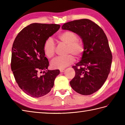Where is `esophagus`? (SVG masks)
<instances>
[{
  "mask_svg": "<svg viewBox=\"0 0 125 125\" xmlns=\"http://www.w3.org/2000/svg\"><path fill=\"white\" fill-rule=\"evenodd\" d=\"M60 72L61 73H63L65 71V70L64 69H60Z\"/></svg>",
  "mask_w": 125,
  "mask_h": 125,
  "instance_id": "esophagus-1",
  "label": "esophagus"
}]
</instances>
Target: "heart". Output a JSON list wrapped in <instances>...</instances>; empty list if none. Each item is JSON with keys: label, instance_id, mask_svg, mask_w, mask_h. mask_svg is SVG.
Listing matches in <instances>:
<instances>
[{"label": "heart", "instance_id": "heart-1", "mask_svg": "<svg viewBox=\"0 0 125 125\" xmlns=\"http://www.w3.org/2000/svg\"><path fill=\"white\" fill-rule=\"evenodd\" d=\"M60 40L68 45L67 53L74 55L77 58L81 57L85 51V45L83 41L78 40L77 35L72 31H67L61 33L58 36ZM55 44L52 38L47 39L43 45V52L48 58L54 56L55 52ZM75 62V57L72 55L65 56H58L54 58L50 63L54 69H63L72 64Z\"/></svg>", "mask_w": 125, "mask_h": 125}]
</instances>
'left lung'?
Segmentation results:
<instances>
[{"mask_svg":"<svg viewBox=\"0 0 125 125\" xmlns=\"http://www.w3.org/2000/svg\"><path fill=\"white\" fill-rule=\"evenodd\" d=\"M62 29L78 34L85 45L81 60L73 67L75 76L70 86L82 95L94 94L103 85L110 72L112 55L107 36L99 26L86 19L65 23Z\"/></svg>","mask_w":125,"mask_h":125,"instance_id":"8db88e82","label":"left lung"}]
</instances>
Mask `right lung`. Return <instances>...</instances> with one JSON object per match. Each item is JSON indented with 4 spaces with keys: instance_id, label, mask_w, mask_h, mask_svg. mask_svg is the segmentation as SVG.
Segmentation results:
<instances>
[{
    "instance_id": "right-lung-1",
    "label": "right lung",
    "mask_w": 125,
    "mask_h": 125,
    "mask_svg": "<svg viewBox=\"0 0 125 125\" xmlns=\"http://www.w3.org/2000/svg\"><path fill=\"white\" fill-rule=\"evenodd\" d=\"M60 28L57 24L31 23L20 31L13 42L11 69L20 88L31 97L48 94L60 74L59 70H47L49 62L43 52L45 41ZM42 70L44 74L39 75Z\"/></svg>"
}]
</instances>
